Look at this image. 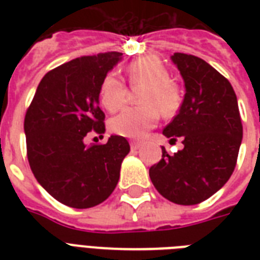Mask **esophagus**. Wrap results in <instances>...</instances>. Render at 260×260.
Listing matches in <instances>:
<instances>
[{
    "label": "esophagus",
    "instance_id": "34e87169",
    "mask_svg": "<svg viewBox=\"0 0 260 260\" xmlns=\"http://www.w3.org/2000/svg\"><path fill=\"white\" fill-rule=\"evenodd\" d=\"M140 146H142V144H140L139 142H131V150L132 151L139 150V148H140Z\"/></svg>",
    "mask_w": 260,
    "mask_h": 260
}]
</instances>
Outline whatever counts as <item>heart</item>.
<instances>
[{"label":"heart","instance_id":"obj_1","mask_svg":"<svg viewBox=\"0 0 260 260\" xmlns=\"http://www.w3.org/2000/svg\"><path fill=\"white\" fill-rule=\"evenodd\" d=\"M131 82L144 85L140 108H126L110 121L116 135L129 139H143L159 120V112L173 116L181 106L179 87L170 79V73L158 58L143 56L126 69ZM126 87L114 74H108L100 85V100L105 109L116 112L124 105Z\"/></svg>","mask_w":260,"mask_h":260}]
</instances>
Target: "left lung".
<instances>
[{"instance_id":"left-lung-1","label":"left lung","mask_w":260,"mask_h":260,"mask_svg":"<svg viewBox=\"0 0 260 260\" xmlns=\"http://www.w3.org/2000/svg\"><path fill=\"white\" fill-rule=\"evenodd\" d=\"M171 60L185 82L179 112L163 129L183 150L150 169L155 189L178 205H196L221 189L236 166L243 139L238 98L230 81L194 55L175 52Z\"/></svg>"}]
</instances>
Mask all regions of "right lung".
I'll use <instances>...</instances> for the list:
<instances>
[{
  "mask_svg": "<svg viewBox=\"0 0 260 260\" xmlns=\"http://www.w3.org/2000/svg\"><path fill=\"white\" fill-rule=\"evenodd\" d=\"M122 59L121 52L81 56L48 71L26 110L24 132L30 170L64 205L86 209L101 204L117 185L128 152L125 138L85 144L90 131L105 132L100 85Z\"/></svg>",
  "mask_w": 260,
  "mask_h": 260,
  "instance_id": "right-lung-1",
  "label": "right lung"
}]
</instances>
